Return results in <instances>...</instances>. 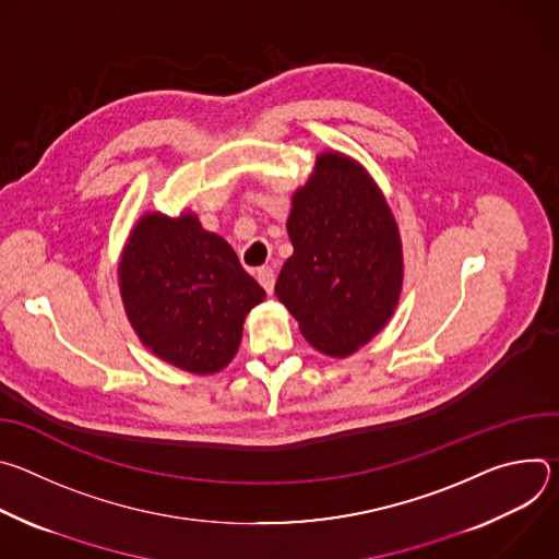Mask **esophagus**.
<instances>
[{"label": "esophagus", "instance_id": "esophagus-1", "mask_svg": "<svg viewBox=\"0 0 559 559\" xmlns=\"http://www.w3.org/2000/svg\"><path fill=\"white\" fill-rule=\"evenodd\" d=\"M257 278H259V283L263 285V289H265L267 294L274 292V281H276V276H274V270H272V267H259V270H257Z\"/></svg>", "mask_w": 559, "mask_h": 559}]
</instances>
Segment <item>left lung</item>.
Returning <instances> with one entry per match:
<instances>
[{
	"label": "left lung",
	"instance_id": "obj_1",
	"mask_svg": "<svg viewBox=\"0 0 559 559\" xmlns=\"http://www.w3.org/2000/svg\"><path fill=\"white\" fill-rule=\"evenodd\" d=\"M285 261L276 298L305 341L347 358L384 330L401 300L405 261L395 216L356 158L325 150L292 194Z\"/></svg>",
	"mask_w": 559,
	"mask_h": 559
}]
</instances>
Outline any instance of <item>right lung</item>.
Wrapping results in <instances>:
<instances>
[{
    "mask_svg": "<svg viewBox=\"0 0 559 559\" xmlns=\"http://www.w3.org/2000/svg\"><path fill=\"white\" fill-rule=\"evenodd\" d=\"M128 321L156 358L197 376L225 369L265 289L241 267L225 238L194 212H143L119 259Z\"/></svg>",
    "mask_w": 559,
    "mask_h": 559,
    "instance_id": "right-lung-1",
    "label": "right lung"
}]
</instances>
